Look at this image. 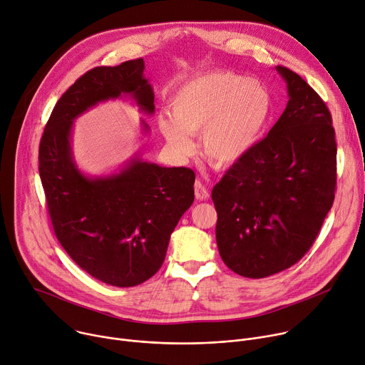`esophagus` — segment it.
Segmentation results:
<instances>
[{
	"mask_svg": "<svg viewBox=\"0 0 365 365\" xmlns=\"http://www.w3.org/2000/svg\"><path fill=\"white\" fill-rule=\"evenodd\" d=\"M193 189H195V197H196V200L205 201V200H208V197H210V192H208V189L202 185L201 180H196V182H195Z\"/></svg>",
	"mask_w": 365,
	"mask_h": 365,
	"instance_id": "esophagus-1",
	"label": "esophagus"
}]
</instances>
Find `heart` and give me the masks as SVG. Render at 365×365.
Returning <instances> with one entry per match:
<instances>
[{"mask_svg": "<svg viewBox=\"0 0 365 365\" xmlns=\"http://www.w3.org/2000/svg\"><path fill=\"white\" fill-rule=\"evenodd\" d=\"M170 116L158 128L169 147L187 155L189 135H201L202 155L215 168H233L260 143L274 115V96L257 78L214 71L183 83L172 96Z\"/></svg>", "mask_w": 365, "mask_h": 365, "instance_id": "heart-1", "label": "heart"}]
</instances>
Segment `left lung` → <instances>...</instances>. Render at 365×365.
Instances as JSON below:
<instances>
[{
    "label": "left lung",
    "instance_id": "1",
    "mask_svg": "<svg viewBox=\"0 0 365 365\" xmlns=\"http://www.w3.org/2000/svg\"><path fill=\"white\" fill-rule=\"evenodd\" d=\"M288 97L281 118L250 154L212 189L215 237L227 267L246 278H267L300 260L332 208L336 141L320 96L278 65Z\"/></svg>",
    "mask_w": 365,
    "mask_h": 365
}]
</instances>
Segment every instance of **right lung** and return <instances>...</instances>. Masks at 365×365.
<instances>
[{
	"label": "right lung",
	"mask_w": 365,
	"mask_h": 365,
	"mask_svg": "<svg viewBox=\"0 0 365 365\" xmlns=\"http://www.w3.org/2000/svg\"><path fill=\"white\" fill-rule=\"evenodd\" d=\"M144 59L97 67L56 102L39 145V175L55 236L81 269L113 287H135L163 264L170 235L192 205L195 173L129 160L113 175L88 178L73 157L74 120L101 102L129 96L154 113ZM144 130L150 126L143 120Z\"/></svg>",
	"instance_id": "1"
}]
</instances>
